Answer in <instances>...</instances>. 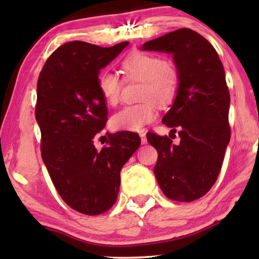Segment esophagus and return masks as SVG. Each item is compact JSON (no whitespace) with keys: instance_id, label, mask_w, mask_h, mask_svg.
I'll list each match as a JSON object with an SVG mask.
<instances>
[{"instance_id":"1","label":"esophagus","mask_w":259,"mask_h":259,"mask_svg":"<svg viewBox=\"0 0 259 259\" xmlns=\"http://www.w3.org/2000/svg\"><path fill=\"white\" fill-rule=\"evenodd\" d=\"M139 137H140V140H142V144H146L147 143V138H146V134L145 133H139Z\"/></svg>"}]
</instances>
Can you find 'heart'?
I'll list each match as a JSON object with an SVG mask.
<instances>
[{
    "mask_svg": "<svg viewBox=\"0 0 259 259\" xmlns=\"http://www.w3.org/2000/svg\"><path fill=\"white\" fill-rule=\"evenodd\" d=\"M122 71L128 81H142L140 99L144 102L129 105L114 114L112 125L116 130L140 131L156 119V103L166 105L176 97L179 85L178 69L171 60L135 51L123 60ZM98 89L105 102L115 105L120 99L122 82L116 74L103 72L98 76Z\"/></svg>",
    "mask_w": 259,
    "mask_h": 259,
    "instance_id": "b5f03b06",
    "label": "heart"
}]
</instances>
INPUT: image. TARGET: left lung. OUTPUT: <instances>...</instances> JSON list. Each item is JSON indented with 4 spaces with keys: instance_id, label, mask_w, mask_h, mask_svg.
<instances>
[{
    "instance_id": "8db88e82",
    "label": "left lung",
    "mask_w": 259,
    "mask_h": 259,
    "mask_svg": "<svg viewBox=\"0 0 259 259\" xmlns=\"http://www.w3.org/2000/svg\"><path fill=\"white\" fill-rule=\"evenodd\" d=\"M144 51L171 54L179 74L172 106L162 119L181 142L154 133L147 140L159 153L154 175L166 198L190 202L207 194L222 169L230 143V93L225 71L210 42L190 28L144 43Z\"/></svg>"
}]
</instances>
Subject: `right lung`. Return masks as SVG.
Here are the masks:
<instances>
[{
  "label": "right lung",
  "mask_w": 259,
  "mask_h": 259,
  "mask_svg": "<svg viewBox=\"0 0 259 259\" xmlns=\"http://www.w3.org/2000/svg\"><path fill=\"white\" fill-rule=\"evenodd\" d=\"M128 45L65 43L48 58L37 80L35 117L43 162L61 199L89 216L115 203L122 166L140 145L139 136L130 131L109 135L100 151L94 143L107 122L106 102L98 89L100 69Z\"/></svg>",
  "instance_id": "right-lung-1"
}]
</instances>
